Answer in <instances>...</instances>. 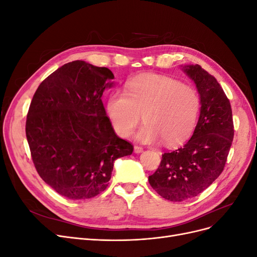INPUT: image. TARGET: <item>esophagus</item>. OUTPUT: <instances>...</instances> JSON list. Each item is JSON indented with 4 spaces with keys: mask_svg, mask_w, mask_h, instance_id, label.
<instances>
[{
    "mask_svg": "<svg viewBox=\"0 0 257 257\" xmlns=\"http://www.w3.org/2000/svg\"><path fill=\"white\" fill-rule=\"evenodd\" d=\"M144 151V149L142 147H139V146H135L134 147V152L135 153H142Z\"/></svg>",
    "mask_w": 257,
    "mask_h": 257,
    "instance_id": "1",
    "label": "esophagus"
}]
</instances>
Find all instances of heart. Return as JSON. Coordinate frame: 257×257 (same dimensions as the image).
<instances>
[{
    "mask_svg": "<svg viewBox=\"0 0 257 257\" xmlns=\"http://www.w3.org/2000/svg\"><path fill=\"white\" fill-rule=\"evenodd\" d=\"M200 110V98L191 85L166 76L144 75L128 82L125 93L115 91L107 100V113L122 137L133 134L142 120L146 125L137 139L161 142L169 147L185 143L193 134Z\"/></svg>",
    "mask_w": 257,
    "mask_h": 257,
    "instance_id": "b5f03b06",
    "label": "heart"
}]
</instances>
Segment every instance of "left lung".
Wrapping results in <instances>:
<instances>
[{
  "label": "left lung",
  "instance_id": "8db88e82",
  "mask_svg": "<svg viewBox=\"0 0 257 257\" xmlns=\"http://www.w3.org/2000/svg\"><path fill=\"white\" fill-rule=\"evenodd\" d=\"M183 72L196 84L200 113L190 141L162 155L149 183L170 201L197 196L223 172L234 138L230 103L212 75L200 65H185Z\"/></svg>",
  "mask_w": 257,
  "mask_h": 257
}]
</instances>
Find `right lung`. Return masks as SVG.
<instances>
[{
    "mask_svg": "<svg viewBox=\"0 0 257 257\" xmlns=\"http://www.w3.org/2000/svg\"><path fill=\"white\" fill-rule=\"evenodd\" d=\"M113 78L107 67L73 61L49 75L31 102L26 134L34 166L68 199L103 192L114 161L133 152L132 144L114 133L102 102Z\"/></svg>",
    "mask_w": 257,
    "mask_h": 257,
    "instance_id": "1",
    "label": "right lung"
}]
</instances>
